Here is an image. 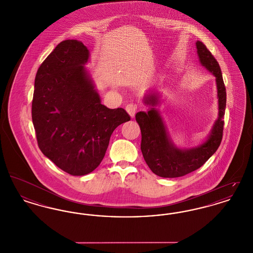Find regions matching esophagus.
<instances>
[{"label":"esophagus","instance_id":"34e87169","mask_svg":"<svg viewBox=\"0 0 253 253\" xmlns=\"http://www.w3.org/2000/svg\"><path fill=\"white\" fill-rule=\"evenodd\" d=\"M136 109H137V105L134 104V103H129L126 105L125 110L127 111V113L131 116V117H134L135 115V112H136Z\"/></svg>","mask_w":253,"mask_h":253}]
</instances>
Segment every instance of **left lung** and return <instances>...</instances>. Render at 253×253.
Returning <instances> with one entry per match:
<instances>
[{"label": "left lung", "mask_w": 253, "mask_h": 253, "mask_svg": "<svg viewBox=\"0 0 253 253\" xmlns=\"http://www.w3.org/2000/svg\"><path fill=\"white\" fill-rule=\"evenodd\" d=\"M200 63L215 77L218 97V118L204 143L192 149H179L169 136L165 123L155 106L159 103L158 93L145 96L152 106L147 113L138 112L135 120L141 131V152L151 170L160 177L174 178L186 175L204 165L220 146L223 137L227 93L222 72L215 58L202 42H196Z\"/></svg>", "instance_id": "left-lung-1"}]
</instances>
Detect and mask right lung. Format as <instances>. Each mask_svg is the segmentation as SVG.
Masks as SVG:
<instances>
[{
  "mask_svg": "<svg viewBox=\"0 0 253 253\" xmlns=\"http://www.w3.org/2000/svg\"><path fill=\"white\" fill-rule=\"evenodd\" d=\"M89 50L77 40L59 43L38 69L32 121L42 154L71 175L100 164L114 130L130 121L122 108L101 104L84 68Z\"/></svg>",
  "mask_w": 253,
  "mask_h": 253,
  "instance_id": "1",
  "label": "right lung"
}]
</instances>
